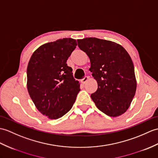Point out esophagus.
<instances>
[{
    "label": "esophagus",
    "mask_w": 158,
    "mask_h": 158,
    "mask_svg": "<svg viewBox=\"0 0 158 158\" xmlns=\"http://www.w3.org/2000/svg\"><path fill=\"white\" fill-rule=\"evenodd\" d=\"M88 77H84L83 79H81V82H82V83H83V84H85V83H86V81H87V80H88Z\"/></svg>",
    "instance_id": "esophagus-1"
}]
</instances>
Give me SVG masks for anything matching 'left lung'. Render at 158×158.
I'll return each instance as SVG.
<instances>
[{
	"label": "left lung",
	"instance_id": "1",
	"mask_svg": "<svg viewBox=\"0 0 158 158\" xmlns=\"http://www.w3.org/2000/svg\"><path fill=\"white\" fill-rule=\"evenodd\" d=\"M79 48L89 58L98 89L91 95L96 107L106 115L116 117L125 112L137 89L134 65L124 48L96 38L77 40Z\"/></svg>",
	"mask_w": 158,
	"mask_h": 158
}]
</instances>
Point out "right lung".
<instances>
[{
    "label": "right lung",
    "instance_id": "add662e5",
    "mask_svg": "<svg viewBox=\"0 0 158 158\" xmlns=\"http://www.w3.org/2000/svg\"><path fill=\"white\" fill-rule=\"evenodd\" d=\"M77 45L72 38L44 44L29 61L28 93L38 110L50 119L59 118L70 110L80 91V83L66 63Z\"/></svg>",
    "mask_w": 158,
    "mask_h": 158
}]
</instances>
